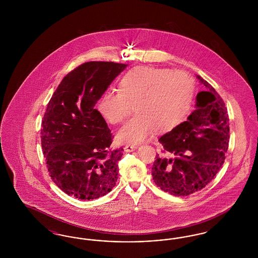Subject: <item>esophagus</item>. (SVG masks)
I'll use <instances>...</instances> for the list:
<instances>
[{
    "label": "esophagus",
    "instance_id": "esophagus-1",
    "mask_svg": "<svg viewBox=\"0 0 258 258\" xmlns=\"http://www.w3.org/2000/svg\"><path fill=\"white\" fill-rule=\"evenodd\" d=\"M137 148H138L137 145H125L123 149L125 152H133V151H135Z\"/></svg>",
    "mask_w": 258,
    "mask_h": 258
}]
</instances>
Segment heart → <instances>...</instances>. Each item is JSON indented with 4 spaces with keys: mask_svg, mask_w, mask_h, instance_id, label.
<instances>
[{
    "mask_svg": "<svg viewBox=\"0 0 258 258\" xmlns=\"http://www.w3.org/2000/svg\"><path fill=\"white\" fill-rule=\"evenodd\" d=\"M195 96V81L183 72L137 67L123 74L118 92L106 91L98 99V113L112 124L123 123L132 112L136 115L117 134L121 143L138 144L154 131L166 133L189 115Z\"/></svg>",
    "mask_w": 258,
    "mask_h": 258,
    "instance_id": "heart-1",
    "label": "heart"
}]
</instances>
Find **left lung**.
Listing matches in <instances>:
<instances>
[{
    "instance_id": "8db88e82",
    "label": "left lung",
    "mask_w": 258,
    "mask_h": 258,
    "mask_svg": "<svg viewBox=\"0 0 258 258\" xmlns=\"http://www.w3.org/2000/svg\"><path fill=\"white\" fill-rule=\"evenodd\" d=\"M205 91L197 96V109L159 139L163 147L152 168L160 189L186 197L205 187L221 169L229 142V118L216 90L197 75Z\"/></svg>"
}]
</instances>
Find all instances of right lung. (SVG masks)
Masks as SVG:
<instances>
[{
    "mask_svg": "<svg viewBox=\"0 0 258 258\" xmlns=\"http://www.w3.org/2000/svg\"><path fill=\"white\" fill-rule=\"evenodd\" d=\"M126 66L82 63L63 77L48 102L41 147L52 181L69 196L96 199L116 184L123 148L111 150V131L95 105Z\"/></svg>",
    "mask_w": 258,
    "mask_h": 258,
    "instance_id": "obj_1",
    "label": "right lung"
}]
</instances>
